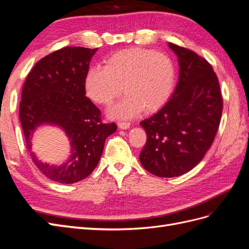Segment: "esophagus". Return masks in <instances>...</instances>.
Masks as SVG:
<instances>
[{
	"label": "esophagus",
	"mask_w": 249,
	"mask_h": 249,
	"mask_svg": "<svg viewBox=\"0 0 249 249\" xmlns=\"http://www.w3.org/2000/svg\"><path fill=\"white\" fill-rule=\"evenodd\" d=\"M130 123H127V122H119L118 123V126H119V129H122V130H126V129H129L130 127Z\"/></svg>",
	"instance_id": "obj_1"
}]
</instances>
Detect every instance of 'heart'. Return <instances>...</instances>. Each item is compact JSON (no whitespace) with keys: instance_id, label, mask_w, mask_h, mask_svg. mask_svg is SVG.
Returning <instances> with one entry per match:
<instances>
[{"instance_id":"1","label":"heart","mask_w":249,"mask_h":249,"mask_svg":"<svg viewBox=\"0 0 249 249\" xmlns=\"http://www.w3.org/2000/svg\"><path fill=\"white\" fill-rule=\"evenodd\" d=\"M176 81L171 58L161 52L131 48L116 52L105 61V67H91L86 72L84 87L92 102L108 106L124 92V99L109 114L130 118L144 109L154 112L167 102Z\"/></svg>"}]
</instances>
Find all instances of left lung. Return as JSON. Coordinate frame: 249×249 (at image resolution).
<instances>
[{
  "instance_id": "1",
  "label": "left lung",
  "mask_w": 249,
  "mask_h": 249,
  "mask_svg": "<svg viewBox=\"0 0 249 249\" xmlns=\"http://www.w3.org/2000/svg\"><path fill=\"white\" fill-rule=\"evenodd\" d=\"M168 46L179 65L176 90L156 114L140 123L147 136L140 163L161 178L182 176L202 160L219 127L223 107L219 82L207 60L191 50Z\"/></svg>"
}]
</instances>
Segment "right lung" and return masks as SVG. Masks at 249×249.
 Returning <instances> with one entry per match:
<instances>
[{
	"label": "right lung",
	"instance_id": "right-lung-1",
	"mask_svg": "<svg viewBox=\"0 0 249 249\" xmlns=\"http://www.w3.org/2000/svg\"><path fill=\"white\" fill-rule=\"evenodd\" d=\"M97 49L66 47L39 60L21 91L19 119L27 148L44 176L61 184L84 179L99 164L114 123L102 124L101 111L85 95L84 81ZM43 124L61 127L69 137L71 156L62 165L43 163L32 152L31 139Z\"/></svg>",
	"mask_w": 249,
	"mask_h": 249
}]
</instances>
